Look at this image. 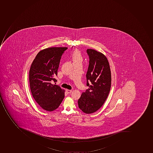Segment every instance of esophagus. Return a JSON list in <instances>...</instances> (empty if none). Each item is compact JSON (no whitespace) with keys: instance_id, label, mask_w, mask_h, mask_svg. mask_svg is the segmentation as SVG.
<instances>
[{"instance_id":"esophagus-1","label":"esophagus","mask_w":153,"mask_h":153,"mask_svg":"<svg viewBox=\"0 0 153 153\" xmlns=\"http://www.w3.org/2000/svg\"><path fill=\"white\" fill-rule=\"evenodd\" d=\"M66 91L68 94H70V93H72V91L70 90H66Z\"/></svg>"}]
</instances>
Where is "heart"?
<instances>
[{"mask_svg": "<svg viewBox=\"0 0 153 153\" xmlns=\"http://www.w3.org/2000/svg\"><path fill=\"white\" fill-rule=\"evenodd\" d=\"M72 59L74 63L80 62L82 63L83 61V56L80 51L76 50L74 51L72 55Z\"/></svg>", "mask_w": 153, "mask_h": 153, "instance_id": "obj_1", "label": "heart"}]
</instances>
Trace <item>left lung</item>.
<instances>
[{
	"mask_svg": "<svg viewBox=\"0 0 153 153\" xmlns=\"http://www.w3.org/2000/svg\"><path fill=\"white\" fill-rule=\"evenodd\" d=\"M89 64L86 74L88 89L78 100V107L87 114L97 111L103 105L111 90V72L109 63L104 54L94 49L86 50Z\"/></svg>",
	"mask_w": 153,
	"mask_h": 153,
	"instance_id": "8db88e82",
	"label": "left lung"
}]
</instances>
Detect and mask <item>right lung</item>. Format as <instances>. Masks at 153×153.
Listing matches in <instances>:
<instances>
[{"label": "right lung", "mask_w": 153, "mask_h": 153, "mask_svg": "<svg viewBox=\"0 0 153 153\" xmlns=\"http://www.w3.org/2000/svg\"><path fill=\"white\" fill-rule=\"evenodd\" d=\"M67 48H50L38 53L29 72L32 97L42 109L52 111L59 107L64 97V90L53 84L57 80L62 56Z\"/></svg>", "instance_id": "add662e5"}]
</instances>
